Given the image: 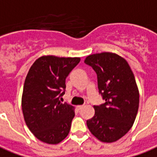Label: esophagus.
Listing matches in <instances>:
<instances>
[{
	"instance_id": "1",
	"label": "esophagus",
	"mask_w": 157,
	"mask_h": 157,
	"mask_svg": "<svg viewBox=\"0 0 157 157\" xmlns=\"http://www.w3.org/2000/svg\"><path fill=\"white\" fill-rule=\"evenodd\" d=\"M83 106H84V105H77V106H76V109H77V111H80V110H82V108H83Z\"/></svg>"
}]
</instances>
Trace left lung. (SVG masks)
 Returning a JSON list of instances; mask_svg holds the SVG:
<instances>
[{"mask_svg":"<svg viewBox=\"0 0 157 157\" xmlns=\"http://www.w3.org/2000/svg\"><path fill=\"white\" fill-rule=\"evenodd\" d=\"M84 62L97 75L99 92L105 102L94 105L86 121L89 131L102 142H115L133 126L139 108V90L128 62L112 52L88 56Z\"/></svg>","mask_w":157,"mask_h":157,"instance_id":"left-lung-1","label":"left lung"}]
</instances>
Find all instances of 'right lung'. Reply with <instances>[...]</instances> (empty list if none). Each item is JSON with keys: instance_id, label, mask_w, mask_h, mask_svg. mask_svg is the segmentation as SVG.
<instances>
[{"instance_id": "obj_1", "label": "right lung", "mask_w": 157, "mask_h": 157, "mask_svg": "<svg viewBox=\"0 0 157 157\" xmlns=\"http://www.w3.org/2000/svg\"><path fill=\"white\" fill-rule=\"evenodd\" d=\"M80 57L42 56L32 64L25 77L21 107L32 134L46 144L60 143L70 132L75 107L61 103L66 79Z\"/></svg>"}]
</instances>
